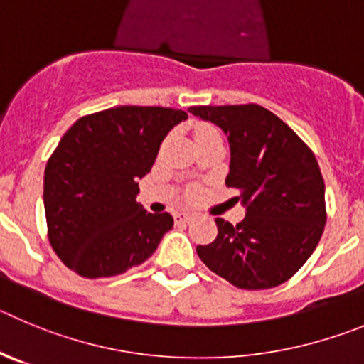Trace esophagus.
I'll return each mask as SVG.
<instances>
[{"label": "esophagus", "mask_w": 364, "mask_h": 364, "mask_svg": "<svg viewBox=\"0 0 364 364\" xmlns=\"http://www.w3.org/2000/svg\"><path fill=\"white\" fill-rule=\"evenodd\" d=\"M191 218H193L191 213H176V215H175V222L176 223H186V222H189Z\"/></svg>", "instance_id": "obj_1"}]
</instances>
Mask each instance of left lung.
<instances>
[{
	"mask_svg": "<svg viewBox=\"0 0 364 364\" xmlns=\"http://www.w3.org/2000/svg\"><path fill=\"white\" fill-rule=\"evenodd\" d=\"M189 112L228 135V188L240 189L245 218H216L218 235L198 245L200 259L238 289L282 285L318 247L326 222L325 182L305 142L258 105L191 106Z\"/></svg>",
	"mask_w": 364,
	"mask_h": 364,
	"instance_id": "obj_1",
	"label": "left lung"
}]
</instances>
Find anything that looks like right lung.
<instances>
[{"label": "right lung", "mask_w": 364, "mask_h": 364, "mask_svg": "<svg viewBox=\"0 0 364 364\" xmlns=\"http://www.w3.org/2000/svg\"><path fill=\"white\" fill-rule=\"evenodd\" d=\"M182 109L119 106L81 117L45 168V215L55 255L82 278H109L144 263L173 228L169 213L136 202L139 180Z\"/></svg>", "instance_id": "right-lung-1"}]
</instances>
